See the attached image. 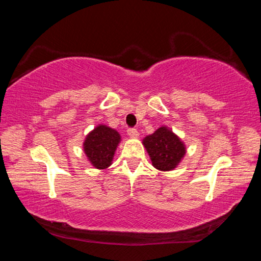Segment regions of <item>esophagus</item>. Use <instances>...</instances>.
<instances>
[{
  "label": "esophagus",
  "mask_w": 261,
  "mask_h": 261,
  "mask_svg": "<svg viewBox=\"0 0 261 261\" xmlns=\"http://www.w3.org/2000/svg\"><path fill=\"white\" fill-rule=\"evenodd\" d=\"M127 135H129L131 138H137V137L139 136V132L135 127H130V129H127Z\"/></svg>",
  "instance_id": "esophagus-1"
}]
</instances>
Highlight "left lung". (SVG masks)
Listing matches in <instances>:
<instances>
[{
  "mask_svg": "<svg viewBox=\"0 0 261 261\" xmlns=\"http://www.w3.org/2000/svg\"><path fill=\"white\" fill-rule=\"evenodd\" d=\"M143 144L154 168L168 171L178 166L185 155V145L173 131L161 126L154 134L145 137Z\"/></svg>",
  "mask_w": 261,
  "mask_h": 261,
  "instance_id": "obj_1",
  "label": "left lung"
}]
</instances>
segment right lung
I'll return each mask as SVG.
<instances>
[{
	"instance_id": "obj_1",
	"label": "right lung",
	"mask_w": 261,
	"mask_h": 261,
	"mask_svg": "<svg viewBox=\"0 0 261 261\" xmlns=\"http://www.w3.org/2000/svg\"><path fill=\"white\" fill-rule=\"evenodd\" d=\"M121 136L112 127L100 124L86 136L84 152L88 161L96 169H106L112 165L113 158Z\"/></svg>"
}]
</instances>
